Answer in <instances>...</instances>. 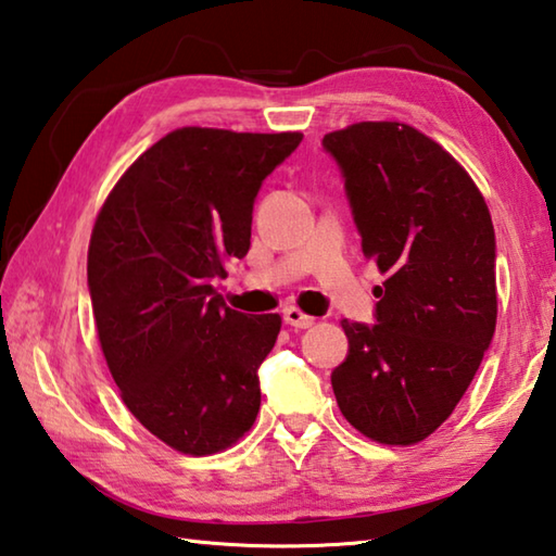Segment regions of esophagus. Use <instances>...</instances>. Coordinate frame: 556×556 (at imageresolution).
<instances>
[{
  "label": "esophagus",
  "mask_w": 556,
  "mask_h": 556,
  "mask_svg": "<svg viewBox=\"0 0 556 556\" xmlns=\"http://www.w3.org/2000/svg\"><path fill=\"white\" fill-rule=\"evenodd\" d=\"M281 316H285V323L287 326H291V328H311L313 326V320L316 318H311V316H306L304 311H299L296 306H289V308H285V313H281Z\"/></svg>",
  "instance_id": "1"
}]
</instances>
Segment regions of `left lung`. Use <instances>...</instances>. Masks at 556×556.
<instances>
[{"instance_id":"obj_1","label":"left lung","mask_w":556,"mask_h":556,"mask_svg":"<svg viewBox=\"0 0 556 556\" xmlns=\"http://www.w3.org/2000/svg\"><path fill=\"white\" fill-rule=\"evenodd\" d=\"M362 238L387 275L377 323L342 320L348 357L332 369L350 426L413 445L445 422L496 330V233L481 191L447 150L396 121L323 138Z\"/></svg>"}]
</instances>
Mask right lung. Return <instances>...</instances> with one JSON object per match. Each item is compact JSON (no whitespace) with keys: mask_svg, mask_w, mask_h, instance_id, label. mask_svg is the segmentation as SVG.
<instances>
[{"mask_svg":"<svg viewBox=\"0 0 556 556\" xmlns=\"http://www.w3.org/2000/svg\"><path fill=\"white\" fill-rule=\"evenodd\" d=\"M301 134L179 128L118 179L89 240L99 342L128 410L169 447L214 454L252 428L281 318L228 308L262 181Z\"/></svg>","mask_w":556,"mask_h":556,"instance_id":"1","label":"right lung"}]
</instances>
